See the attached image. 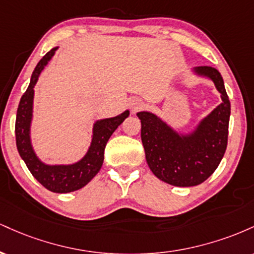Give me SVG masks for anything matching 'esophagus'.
Here are the masks:
<instances>
[{
  "instance_id": "1",
  "label": "esophagus",
  "mask_w": 254,
  "mask_h": 254,
  "mask_svg": "<svg viewBox=\"0 0 254 254\" xmlns=\"http://www.w3.org/2000/svg\"><path fill=\"white\" fill-rule=\"evenodd\" d=\"M130 106H131V110L135 112V111H138L139 109H142V107H143V103H142L139 99H133V100L130 103Z\"/></svg>"
}]
</instances>
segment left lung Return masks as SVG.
Listing matches in <instances>:
<instances>
[{
    "label": "left lung",
    "instance_id": "left-lung-1",
    "mask_svg": "<svg viewBox=\"0 0 254 254\" xmlns=\"http://www.w3.org/2000/svg\"><path fill=\"white\" fill-rule=\"evenodd\" d=\"M196 71L210 77L222 98V104L204 119L196 132L180 137L151 113H137L151 172L162 182L182 188L205 182L220 165L228 143L230 103L223 78L212 66H197Z\"/></svg>",
    "mask_w": 254,
    "mask_h": 254
}]
</instances>
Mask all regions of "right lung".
<instances>
[{
  "mask_svg": "<svg viewBox=\"0 0 254 254\" xmlns=\"http://www.w3.org/2000/svg\"><path fill=\"white\" fill-rule=\"evenodd\" d=\"M57 48L52 49L37 64L32 74L30 86L20 99L15 121V141L20 156L36 179L49 191L57 193L76 191L88 184L92 178L100 171L104 162V151L107 141L115 130L129 116L125 111L115 118L103 119L94 125L93 141L87 155L77 164L71 166H46L42 164L32 150L30 142V123L32 118V103H33V87L44 66L54 56Z\"/></svg>",
  "mask_w": 254,
  "mask_h": 254,
  "instance_id": "obj_1",
  "label": "right lung"
}]
</instances>
